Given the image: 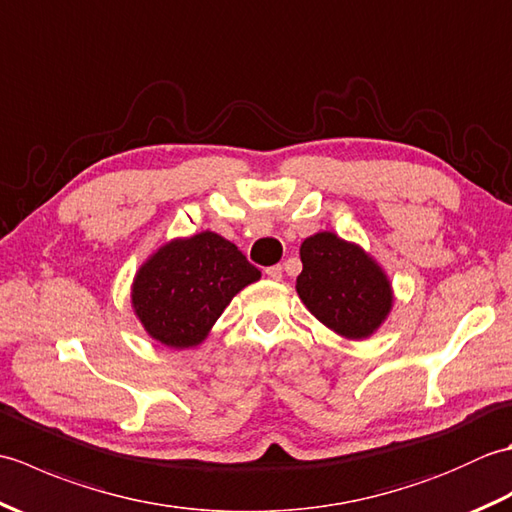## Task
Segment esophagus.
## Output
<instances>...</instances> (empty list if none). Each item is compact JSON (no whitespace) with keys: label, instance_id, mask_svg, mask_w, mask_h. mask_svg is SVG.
I'll return each mask as SVG.
<instances>
[{"label":"esophagus","instance_id":"esophagus-1","mask_svg":"<svg viewBox=\"0 0 512 512\" xmlns=\"http://www.w3.org/2000/svg\"><path fill=\"white\" fill-rule=\"evenodd\" d=\"M281 275H284V268H281L279 264H277V266H268V268H266V277H268V279L279 281V279H281Z\"/></svg>","mask_w":512,"mask_h":512}]
</instances>
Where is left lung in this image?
<instances>
[{
	"label": "left lung",
	"mask_w": 512,
	"mask_h": 512,
	"mask_svg": "<svg viewBox=\"0 0 512 512\" xmlns=\"http://www.w3.org/2000/svg\"><path fill=\"white\" fill-rule=\"evenodd\" d=\"M297 292L325 328L345 339L372 336L394 306L385 270L365 250L323 231L303 239Z\"/></svg>",
	"instance_id": "obj_1"
}]
</instances>
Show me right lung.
Returning a JSON list of instances; mask_svg holds the SVG:
<instances>
[{"label":"right lung","mask_w":512,"mask_h":512,"mask_svg":"<svg viewBox=\"0 0 512 512\" xmlns=\"http://www.w3.org/2000/svg\"><path fill=\"white\" fill-rule=\"evenodd\" d=\"M262 277L235 244L213 231L171 239L138 268L132 308L151 339L200 345L239 290Z\"/></svg>","instance_id":"obj_1"}]
</instances>
